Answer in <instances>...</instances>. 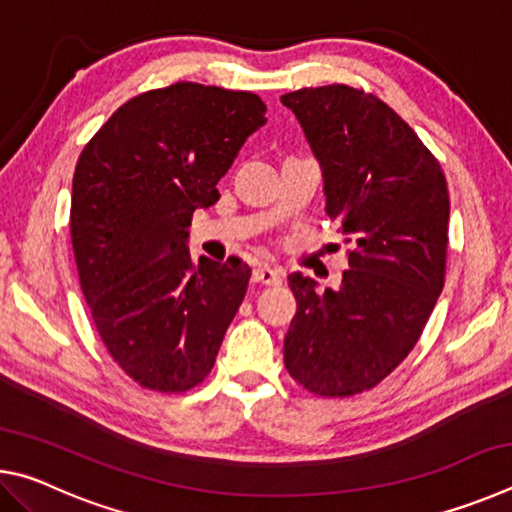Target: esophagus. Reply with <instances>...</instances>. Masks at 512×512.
Listing matches in <instances>:
<instances>
[{"label": "esophagus", "instance_id": "34e87169", "mask_svg": "<svg viewBox=\"0 0 512 512\" xmlns=\"http://www.w3.org/2000/svg\"><path fill=\"white\" fill-rule=\"evenodd\" d=\"M282 277H284V271L271 266H259L253 271V282L268 284V287H277V284H282Z\"/></svg>", "mask_w": 512, "mask_h": 512}]
</instances>
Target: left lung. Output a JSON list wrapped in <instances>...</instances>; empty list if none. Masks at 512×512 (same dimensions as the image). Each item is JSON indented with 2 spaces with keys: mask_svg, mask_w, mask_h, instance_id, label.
<instances>
[{
  "mask_svg": "<svg viewBox=\"0 0 512 512\" xmlns=\"http://www.w3.org/2000/svg\"><path fill=\"white\" fill-rule=\"evenodd\" d=\"M323 171L325 212L352 250L339 289L289 275V375L323 397L368 391L418 343L445 284L449 192L413 128L375 94L325 85L280 99Z\"/></svg>",
  "mask_w": 512,
  "mask_h": 512,
  "instance_id": "obj_1",
  "label": "left lung"
}]
</instances>
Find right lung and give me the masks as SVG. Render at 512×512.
<instances>
[{"instance_id": "add662e5", "label": "right lung", "mask_w": 512, "mask_h": 512, "mask_svg": "<svg viewBox=\"0 0 512 512\" xmlns=\"http://www.w3.org/2000/svg\"><path fill=\"white\" fill-rule=\"evenodd\" d=\"M264 101L173 83L126 101L85 146L72 183V246L101 341L144 388L187 391L210 375L250 268L189 255L192 214L266 124Z\"/></svg>"}]
</instances>
